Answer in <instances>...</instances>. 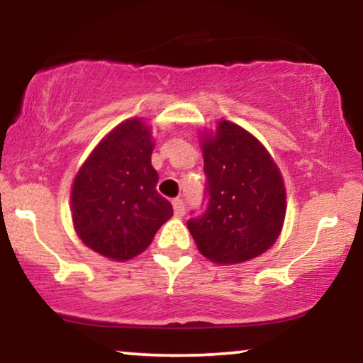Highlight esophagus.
Instances as JSON below:
<instances>
[{"label":"esophagus","instance_id":"obj_1","mask_svg":"<svg viewBox=\"0 0 363 363\" xmlns=\"http://www.w3.org/2000/svg\"><path fill=\"white\" fill-rule=\"evenodd\" d=\"M172 206H174V211H176V215L182 216L186 213V206H184V201H182L181 198H176L172 201Z\"/></svg>","mask_w":363,"mask_h":363}]
</instances>
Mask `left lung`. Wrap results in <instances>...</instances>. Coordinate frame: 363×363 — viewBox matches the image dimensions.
<instances>
[{
	"label": "left lung",
	"mask_w": 363,
	"mask_h": 363,
	"mask_svg": "<svg viewBox=\"0 0 363 363\" xmlns=\"http://www.w3.org/2000/svg\"><path fill=\"white\" fill-rule=\"evenodd\" d=\"M203 210L187 220L199 252L220 264L259 256L278 239L285 218L280 170L259 141L228 121L203 143Z\"/></svg>",
	"instance_id": "left-lung-1"
}]
</instances>
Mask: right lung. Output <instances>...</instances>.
<instances>
[{"label": "right lung", "mask_w": 363, "mask_h": 363, "mask_svg": "<svg viewBox=\"0 0 363 363\" xmlns=\"http://www.w3.org/2000/svg\"><path fill=\"white\" fill-rule=\"evenodd\" d=\"M152 135L141 119L119 124L91 152L74 177L72 211L83 244L114 261L143 252L172 216L158 194Z\"/></svg>", "instance_id": "1"}]
</instances>
